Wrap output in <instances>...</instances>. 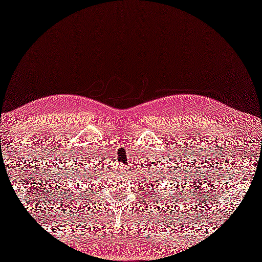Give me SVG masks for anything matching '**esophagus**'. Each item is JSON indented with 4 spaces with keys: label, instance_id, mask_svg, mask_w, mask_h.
Masks as SVG:
<instances>
[{
    "label": "esophagus",
    "instance_id": "34e87169",
    "mask_svg": "<svg viewBox=\"0 0 262 262\" xmlns=\"http://www.w3.org/2000/svg\"><path fill=\"white\" fill-rule=\"evenodd\" d=\"M123 167H124V166H123L122 164H120V165H119V168H120V169H123Z\"/></svg>",
    "mask_w": 262,
    "mask_h": 262
}]
</instances>
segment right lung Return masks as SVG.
I'll return each instance as SVG.
<instances>
[{
    "label": "right lung",
    "instance_id": "right-lung-1",
    "mask_svg": "<svg viewBox=\"0 0 262 262\" xmlns=\"http://www.w3.org/2000/svg\"><path fill=\"white\" fill-rule=\"evenodd\" d=\"M88 174H89V173H88ZM84 180H86V181L88 180V179H87V175H86V178H84ZM89 182H90V181H89Z\"/></svg>",
    "mask_w": 262,
    "mask_h": 262
}]
</instances>
